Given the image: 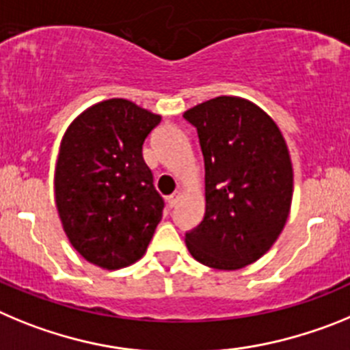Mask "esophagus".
Here are the masks:
<instances>
[{
	"mask_svg": "<svg viewBox=\"0 0 350 350\" xmlns=\"http://www.w3.org/2000/svg\"><path fill=\"white\" fill-rule=\"evenodd\" d=\"M179 198H181V191H174V193H172V195H169V197H167V202H169V206H171V207H174L176 206V204H178L179 202Z\"/></svg>",
	"mask_w": 350,
	"mask_h": 350,
	"instance_id": "1",
	"label": "esophagus"
}]
</instances>
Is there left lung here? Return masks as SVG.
Returning <instances> with one entry per match:
<instances>
[{
  "label": "left lung",
  "instance_id": "left-lung-1",
  "mask_svg": "<svg viewBox=\"0 0 350 350\" xmlns=\"http://www.w3.org/2000/svg\"><path fill=\"white\" fill-rule=\"evenodd\" d=\"M206 165V213L185 242L214 270L260 260L281 235L293 200V163L281 129L253 100L219 96L187 109Z\"/></svg>",
  "mask_w": 350,
  "mask_h": 350
}]
</instances>
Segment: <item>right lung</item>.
<instances>
[{
    "label": "right lung",
    "instance_id": "1",
    "mask_svg": "<svg viewBox=\"0 0 350 350\" xmlns=\"http://www.w3.org/2000/svg\"><path fill=\"white\" fill-rule=\"evenodd\" d=\"M162 116L127 99L96 103L66 129L53 191L62 228L92 265L136 263L162 219L163 200L143 159V144Z\"/></svg>",
    "mask_w": 350,
    "mask_h": 350
}]
</instances>
